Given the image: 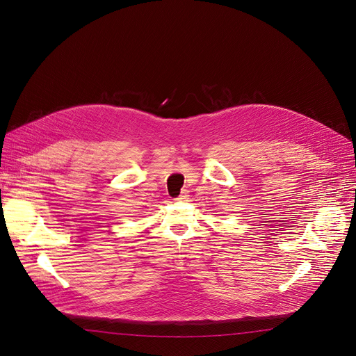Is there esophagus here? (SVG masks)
<instances>
[{"mask_svg": "<svg viewBox=\"0 0 356 356\" xmlns=\"http://www.w3.org/2000/svg\"><path fill=\"white\" fill-rule=\"evenodd\" d=\"M177 200H178V202H187V200H188V194H187V191H182V193L177 197Z\"/></svg>", "mask_w": 356, "mask_h": 356, "instance_id": "esophagus-1", "label": "esophagus"}]
</instances>
